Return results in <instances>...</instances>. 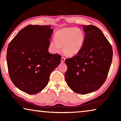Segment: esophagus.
Here are the masks:
<instances>
[{"mask_svg": "<svg viewBox=\"0 0 121 121\" xmlns=\"http://www.w3.org/2000/svg\"><path fill=\"white\" fill-rule=\"evenodd\" d=\"M65 57H62V59H61V62H62V63H64V61H65Z\"/></svg>", "mask_w": 121, "mask_h": 121, "instance_id": "1", "label": "esophagus"}]
</instances>
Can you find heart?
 I'll list each match as a JSON object with an SVG mask.
<instances>
[{"label": "heart", "instance_id": "obj_1", "mask_svg": "<svg viewBox=\"0 0 121 121\" xmlns=\"http://www.w3.org/2000/svg\"><path fill=\"white\" fill-rule=\"evenodd\" d=\"M84 34L75 27H66L59 30L55 34V39L50 45L54 52L58 53L63 46L64 52L68 56H74L81 50L84 41Z\"/></svg>", "mask_w": 121, "mask_h": 121}]
</instances>
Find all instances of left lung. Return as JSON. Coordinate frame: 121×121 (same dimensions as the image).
<instances>
[{
  "label": "left lung",
  "mask_w": 121,
  "mask_h": 121,
  "mask_svg": "<svg viewBox=\"0 0 121 121\" xmlns=\"http://www.w3.org/2000/svg\"><path fill=\"white\" fill-rule=\"evenodd\" d=\"M85 32L83 45L77 55L65 60L68 69L65 79L76 93L86 94L98 90L107 77L113 50L96 26L82 25Z\"/></svg>",
  "instance_id": "obj_1"
}]
</instances>
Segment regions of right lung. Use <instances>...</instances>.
Instances as JSON below:
<instances>
[{
    "instance_id": "1",
    "label": "right lung",
    "mask_w": 121,
    "mask_h": 121,
    "mask_svg": "<svg viewBox=\"0 0 121 121\" xmlns=\"http://www.w3.org/2000/svg\"><path fill=\"white\" fill-rule=\"evenodd\" d=\"M51 26L27 25L9 43L6 61L9 77L26 93L40 92L48 84L51 72L60 64V55L49 53Z\"/></svg>"
}]
</instances>
